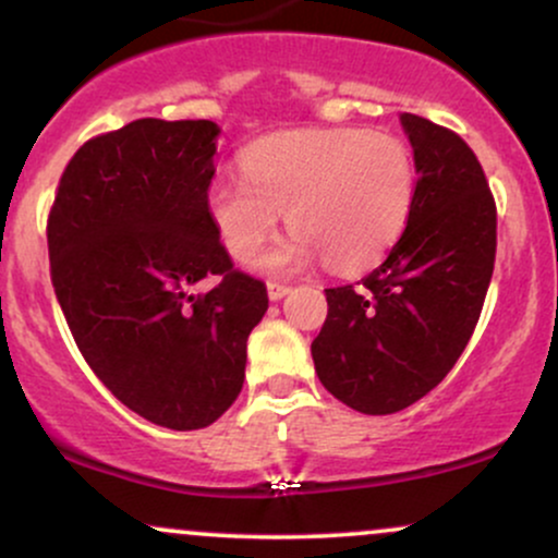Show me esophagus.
Returning <instances> with one entry per match:
<instances>
[{
	"label": "esophagus",
	"instance_id": "esophagus-1",
	"mask_svg": "<svg viewBox=\"0 0 558 558\" xmlns=\"http://www.w3.org/2000/svg\"><path fill=\"white\" fill-rule=\"evenodd\" d=\"M288 293H291V286H286V283H267V296H270L272 301H278V299H283V296H288Z\"/></svg>",
	"mask_w": 558,
	"mask_h": 558
}]
</instances>
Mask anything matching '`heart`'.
<instances>
[{
	"label": "heart",
	"instance_id": "heart-1",
	"mask_svg": "<svg viewBox=\"0 0 558 558\" xmlns=\"http://www.w3.org/2000/svg\"><path fill=\"white\" fill-rule=\"evenodd\" d=\"M243 175L209 191V215L235 259L246 262L278 233L293 239L267 254L270 272L317 257L332 272H362L393 248L414 202L412 149L380 131H293L262 138L243 155Z\"/></svg>",
	"mask_w": 558,
	"mask_h": 558
}]
</instances>
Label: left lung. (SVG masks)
I'll return each instance as SVG.
<instances>
[{"mask_svg":"<svg viewBox=\"0 0 558 558\" xmlns=\"http://www.w3.org/2000/svg\"><path fill=\"white\" fill-rule=\"evenodd\" d=\"M414 149L412 213L386 262L360 286L325 288L312 341L319 383L362 414H393L430 393L462 356L496 262V202L459 133L403 112Z\"/></svg>","mask_w":558,"mask_h":558,"instance_id":"left-lung-1","label":"left lung"}]
</instances>
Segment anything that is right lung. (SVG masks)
I'll use <instances>...</instances> for the list:
<instances>
[{
    "mask_svg": "<svg viewBox=\"0 0 558 558\" xmlns=\"http://www.w3.org/2000/svg\"><path fill=\"white\" fill-rule=\"evenodd\" d=\"M213 120L141 118L88 138L57 185L49 272L94 375L155 425L198 430L239 399L267 286L209 215ZM216 278L207 294L190 293Z\"/></svg>",
    "mask_w": 558,
    "mask_h": 558,
    "instance_id": "right-lung-1",
    "label": "right lung"
}]
</instances>
